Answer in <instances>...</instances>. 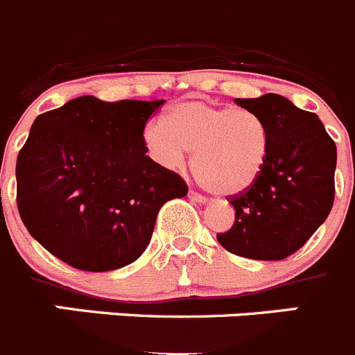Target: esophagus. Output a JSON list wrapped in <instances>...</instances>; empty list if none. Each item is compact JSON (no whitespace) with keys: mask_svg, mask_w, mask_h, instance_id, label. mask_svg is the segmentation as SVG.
Instances as JSON below:
<instances>
[{"mask_svg":"<svg viewBox=\"0 0 355 355\" xmlns=\"http://www.w3.org/2000/svg\"><path fill=\"white\" fill-rule=\"evenodd\" d=\"M188 197H190V199L193 200V202H199V204H204L207 200L202 193H199V191H195V190L188 191Z\"/></svg>","mask_w":355,"mask_h":355,"instance_id":"esophagus-1","label":"esophagus"}]
</instances>
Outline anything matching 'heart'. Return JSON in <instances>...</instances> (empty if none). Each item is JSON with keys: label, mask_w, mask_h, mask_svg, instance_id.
<instances>
[{"label": "heart", "mask_w": 355, "mask_h": 355, "mask_svg": "<svg viewBox=\"0 0 355 355\" xmlns=\"http://www.w3.org/2000/svg\"><path fill=\"white\" fill-rule=\"evenodd\" d=\"M144 144L162 167L178 168L191 153V172L204 188L234 195L252 187L269 156V130L248 109L183 100L168 109L165 125L149 123Z\"/></svg>", "instance_id": "heart-1"}]
</instances>
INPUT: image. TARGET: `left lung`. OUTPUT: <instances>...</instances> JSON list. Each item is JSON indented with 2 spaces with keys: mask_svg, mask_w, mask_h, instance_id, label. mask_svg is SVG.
Returning a JSON list of instances; mask_svg holds the SVG:
<instances>
[{
  "mask_svg": "<svg viewBox=\"0 0 355 355\" xmlns=\"http://www.w3.org/2000/svg\"><path fill=\"white\" fill-rule=\"evenodd\" d=\"M269 130V156L259 180L229 195L234 225L218 232L230 253L255 260H282L297 252L326 222L334 202L336 144L317 114L285 96L236 98Z\"/></svg>",
  "mask_w": 355,
  "mask_h": 355,
  "instance_id": "obj_1",
  "label": "left lung"
}]
</instances>
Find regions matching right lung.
Here are the masks:
<instances>
[{
  "label": "right lung",
  "mask_w": 355,
  "mask_h": 355,
  "mask_svg": "<svg viewBox=\"0 0 355 355\" xmlns=\"http://www.w3.org/2000/svg\"><path fill=\"white\" fill-rule=\"evenodd\" d=\"M164 103L79 96L35 119L17 156V207L47 252L102 272L148 248L160 207L188 193L146 155V123Z\"/></svg>",
  "instance_id": "add662e5"
}]
</instances>
